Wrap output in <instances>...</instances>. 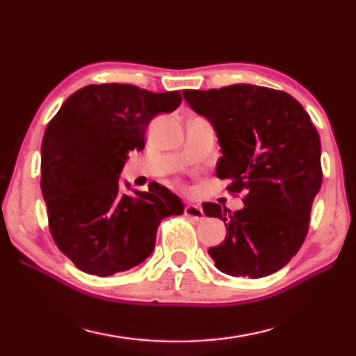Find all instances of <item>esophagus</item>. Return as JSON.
<instances>
[{"label":"esophagus","mask_w":356,"mask_h":356,"mask_svg":"<svg viewBox=\"0 0 356 356\" xmlns=\"http://www.w3.org/2000/svg\"><path fill=\"white\" fill-rule=\"evenodd\" d=\"M185 215L196 221H201L204 220V216H206L204 215V210L200 206H195V204H188V206L185 207Z\"/></svg>","instance_id":"34e87169"}]
</instances>
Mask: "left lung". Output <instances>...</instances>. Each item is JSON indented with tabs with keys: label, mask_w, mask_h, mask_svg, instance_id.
Listing matches in <instances>:
<instances>
[{
	"label": "left lung",
	"mask_w": 356,
	"mask_h": 356,
	"mask_svg": "<svg viewBox=\"0 0 356 356\" xmlns=\"http://www.w3.org/2000/svg\"><path fill=\"white\" fill-rule=\"evenodd\" d=\"M184 99L213 124L222 152L216 176L231 180L227 191L245 204L234 213L204 204L227 227L209 254L231 276L278 272L303 245L322 185L321 138L309 114L291 94L252 84L185 89Z\"/></svg>",
	"instance_id": "1"
}]
</instances>
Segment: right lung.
Returning <instances> with one entry per match:
<instances>
[{"label": "right lung", "instance_id": "obj_1", "mask_svg": "<svg viewBox=\"0 0 356 356\" xmlns=\"http://www.w3.org/2000/svg\"><path fill=\"white\" fill-rule=\"evenodd\" d=\"M180 102L179 91L89 84L48 122L40 160L48 227L81 272L110 276L141 264L154 250L161 220L184 212L182 201L159 184L135 195L119 184L127 155L144 147L150 120Z\"/></svg>", "mask_w": 356, "mask_h": 356}]
</instances>
